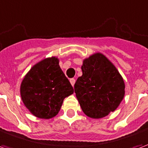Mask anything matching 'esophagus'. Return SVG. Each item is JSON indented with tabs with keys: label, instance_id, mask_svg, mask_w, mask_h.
I'll return each instance as SVG.
<instances>
[{
	"label": "esophagus",
	"instance_id": "obj_1",
	"mask_svg": "<svg viewBox=\"0 0 148 148\" xmlns=\"http://www.w3.org/2000/svg\"><path fill=\"white\" fill-rule=\"evenodd\" d=\"M70 82H71V85L74 86V83H75V79H74V78H71V79H70Z\"/></svg>",
	"mask_w": 148,
	"mask_h": 148
}]
</instances>
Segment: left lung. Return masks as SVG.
Segmentation results:
<instances>
[{
	"label": "left lung",
	"mask_w": 148,
	"mask_h": 148,
	"mask_svg": "<svg viewBox=\"0 0 148 148\" xmlns=\"http://www.w3.org/2000/svg\"><path fill=\"white\" fill-rule=\"evenodd\" d=\"M82 75L74 84V92L84 113L102 118L117 109L124 97V82L115 66L101 53L84 59Z\"/></svg>",
	"instance_id": "1"
}]
</instances>
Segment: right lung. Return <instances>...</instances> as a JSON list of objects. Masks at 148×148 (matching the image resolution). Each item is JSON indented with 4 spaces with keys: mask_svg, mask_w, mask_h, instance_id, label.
Returning a JSON list of instances; mask_svg holds the SVG:
<instances>
[{
    "mask_svg": "<svg viewBox=\"0 0 148 148\" xmlns=\"http://www.w3.org/2000/svg\"><path fill=\"white\" fill-rule=\"evenodd\" d=\"M58 58L43 59L33 66L21 85L24 106L36 117L50 119L58 114L63 100L74 89L58 64Z\"/></svg>",
    "mask_w": 148,
    "mask_h": 148,
    "instance_id": "obj_1",
    "label": "right lung"
}]
</instances>
